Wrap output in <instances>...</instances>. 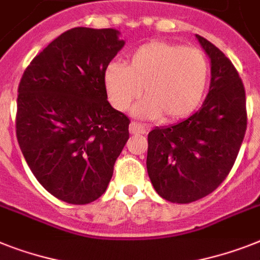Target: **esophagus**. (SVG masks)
Returning <instances> with one entry per match:
<instances>
[{
  "label": "esophagus",
  "mask_w": 260,
  "mask_h": 260,
  "mask_svg": "<svg viewBox=\"0 0 260 260\" xmlns=\"http://www.w3.org/2000/svg\"><path fill=\"white\" fill-rule=\"evenodd\" d=\"M130 133L132 134H146V128L137 122H132L130 123Z\"/></svg>",
  "instance_id": "34e87169"
}]
</instances>
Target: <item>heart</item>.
I'll return each mask as SVG.
<instances>
[{"label": "heart", "mask_w": 260, "mask_h": 260, "mask_svg": "<svg viewBox=\"0 0 260 260\" xmlns=\"http://www.w3.org/2000/svg\"><path fill=\"white\" fill-rule=\"evenodd\" d=\"M104 82L110 104L119 111L142 95L134 109L141 119L174 122L188 117L199 106L209 83V61L197 48L167 41H151L139 46L127 66L111 62Z\"/></svg>", "instance_id": "heart-1"}]
</instances>
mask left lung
<instances>
[{
    "instance_id": "1",
    "label": "left lung",
    "mask_w": 260,
    "mask_h": 260,
    "mask_svg": "<svg viewBox=\"0 0 260 260\" xmlns=\"http://www.w3.org/2000/svg\"><path fill=\"white\" fill-rule=\"evenodd\" d=\"M211 62L202 107L177 125L149 133L147 173L155 191L173 203H190L215 190L229 175L247 128L246 91L231 61L197 34Z\"/></svg>"
}]
</instances>
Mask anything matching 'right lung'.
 I'll list each match as a JSON object with an SVG mask.
<instances>
[{
	"label": "right lung",
	"mask_w": 260,
	"mask_h": 260,
	"mask_svg": "<svg viewBox=\"0 0 260 260\" xmlns=\"http://www.w3.org/2000/svg\"><path fill=\"white\" fill-rule=\"evenodd\" d=\"M115 29L74 27L23 72L16 133L30 170L51 195L86 205L106 191L128 139V118L107 101L104 74L123 48Z\"/></svg>",
	"instance_id": "1"
}]
</instances>
